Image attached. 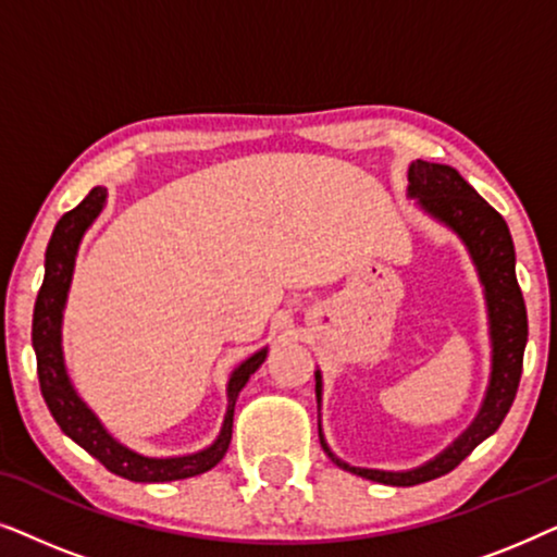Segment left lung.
I'll use <instances>...</instances> for the list:
<instances>
[{
	"instance_id": "8db88e82",
	"label": "left lung",
	"mask_w": 557,
	"mask_h": 557,
	"mask_svg": "<svg viewBox=\"0 0 557 557\" xmlns=\"http://www.w3.org/2000/svg\"><path fill=\"white\" fill-rule=\"evenodd\" d=\"M408 195L416 197L418 205L431 218H436L438 223L451 227L459 235L469 250L471 261L476 265L479 281L484 286L486 314H490L492 372L482 408H479V413L469 429L451 446L444 448L436 459L425 461L423 467L408 471L349 467V463L332 454V448L324 441L322 429H319V441H322L324 454L339 469L391 486H413L448 474L484 438H490L499 429V423L505 421L509 408H512L517 385H520L522 375L524 345H528V309H524L520 284H517L515 243L505 218L448 164H433L416 159L408 170ZM314 377L317 400L322 403V372L317 370Z\"/></svg>"
}]
</instances>
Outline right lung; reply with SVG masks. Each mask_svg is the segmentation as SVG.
Segmentation results:
<instances>
[{"mask_svg": "<svg viewBox=\"0 0 557 557\" xmlns=\"http://www.w3.org/2000/svg\"><path fill=\"white\" fill-rule=\"evenodd\" d=\"M106 205V187H94L86 195L78 208L65 212L58 220L52 238L45 250V278L35 301L33 314V347L37 355V377H40L42 398L48 403L52 418L60 425L65 436H71L75 444L103 463L111 474H119L128 482L154 484V482H174V479H189L205 474L223 459L233 436V413L238 393L246 387L248 377L261 368L269 349H258L248 360H243L233 370L227 380V410L220 436L212 441L208 448L187 456H170V459H151L132 451V448L119 444L103 423L98 421L94 410L81 400L75 387L67 377L65 360H63V309L67 301V288L73 281L75 256L83 235L94 220L101 215Z\"/></svg>", "mask_w": 557, "mask_h": 557, "instance_id": "add662e5", "label": "right lung"}]
</instances>
